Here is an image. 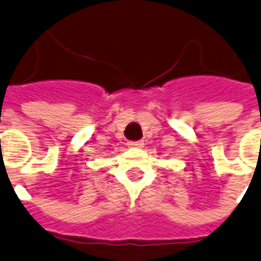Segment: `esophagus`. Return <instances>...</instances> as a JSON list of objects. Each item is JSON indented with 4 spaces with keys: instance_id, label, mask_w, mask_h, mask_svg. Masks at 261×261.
Instances as JSON below:
<instances>
[{
    "instance_id": "obj_1",
    "label": "esophagus",
    "mask_w": 261,
    "mask_h": 261,
    "mask_svg": "<svg viewBox=\"0 0 261 261\" xmlns=\"http://www.w3.org/2000/svg\"><path fill=\"white\" fill-rule=\"evenodd\" d=\"M128 147H130V148H140V147H143V141H128Z\"/></svg>"
}]
</instances>
